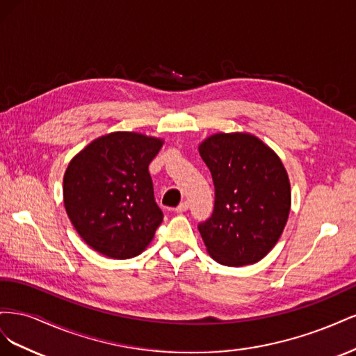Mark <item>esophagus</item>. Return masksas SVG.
Returning <instances> with one entry per match:
<instances>
[{
    "label": "esophagus",
    "instance_id": "obj_1",
    "mask_svg": "<svg viewBox=\"0 0 356 356\" xmlns=\"http://www.w3.org/2000/svg\"><path fill=\"white\" fill-rule=\"evenodd\" d=\"M187 209H188V202L184 200V202H181V203L178 204V207L175 208V212H177V213H181V212H186Z\"/></svg>",
    "mask_w": 356,
    "mask_h": 356
}]
</instances>
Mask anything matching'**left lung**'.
<instances>
[{"label": "left lung", "mask_w": 356, "mask_h": 356, "mask_svg": "<svg viewBox=\"0 0 356 356\" xmlns=\"http://www.w3.org/2000/svg\"><path fill=\"white\" fill-rule=\"evenodd\" d=\"M215 186L211 218L199 224L215 261L241 267L273 250L291 209L286 169L273 149L248 132L213 134L199 144Z\"/></svg>", "instance_id": "8db88e82"}]
</instances>
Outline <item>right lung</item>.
Returning a JSON list of instances; mask_svg holds the SVG:
<instances>
[{
  "label": "right lung",
  "instance_id": "1",
  "mask_svg": "<svg viewBox=\"0 0 356 356\" xmlns=\"http://www.w3.org/2000/svg\"><path fill=\"white\" fill-rule=\"evenodd\" d=\"M163 139L111 132L75 154L63 175V204L80 238L115 260L141 254L163 221L148 165Z\"/></svg>",
  "mask_w": 356,
  "mask_h": 356
}]
</instances>
